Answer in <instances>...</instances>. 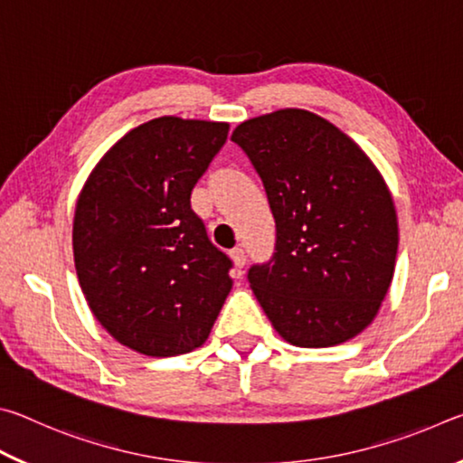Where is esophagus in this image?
<instances>
[{
  "instance_id": "obj_1",
  "label": "esophagus",
  "mask_w": 463,
  "mask_h": 463,
  "mask_svg": "<svg viewBox=\"0 0 463 463\" xmlns=\"http://www.w3.org/2000/svg\"><path fill=\"white\" fill-rule=\"evenodd\" d=\"M231 260H232V263H234V268L242 269V268H245V263H247L245 250H242L241 247H234V249L231 250Z\"/></svg>"
}]
</instances>
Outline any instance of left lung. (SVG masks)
Here are the masks:
<instances>
[{"label":"left lung","instance_id":"left-lung-1","mask_svg":"<svg viewBox=\"0 0 463 463\" xmlns=\"http://www.w3.org/2000/svg\"><path fill=\"white\" fill-rule=\"evenodd\" d=\"M234 140L276 218L273 260L249 284L281 339L333 347L372 323L394 278L398 218L378 167L354 138L308 109L241 122Z\"/></svg>","mask_w":463,"mask_h":463}]
</instances>
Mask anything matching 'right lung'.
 Masks as SVG:
<instances>
[{"label":"right lung","mask_w":463,"mask_h":463,"mask_svg":"<svg viewBox=\"0 0 463 463\" xmlns=\"http://www.w3.org/2000/svg\"><path fill=\"white\" fill-rule=\"evenodd\" d=\"M226 135V122L148 120L101 156L77 198L81 292L99 325L143 355L200 347L232 288L231 260L190 206Z\"/></svg>","instance_id":"1"}]
</instances>
